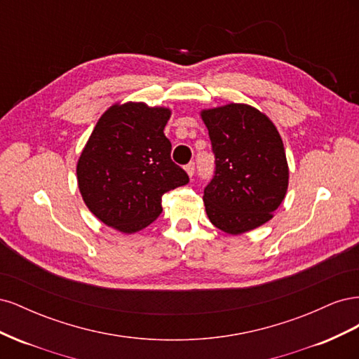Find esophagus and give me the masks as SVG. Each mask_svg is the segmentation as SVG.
Segmentation results:
<instances>
[{
  "label": "esophagus",
  "mask_w": 359,
  "mask_h": 359,
  "mask_svg": "<svg viewBox=\"0 0 359 359\" xmlns=\"http://www.w3.org/2000/svg\"><path fill=\"white\" fill-rule=\"evenodd\" d=\"M184 169H186V172L189 173V177L194 175V163L193 161L189 163V165H186V168H184Z\"/></svg>",
  "instance_id": "esophagus-1"
}]
</instances>
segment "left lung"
I'll list each match as a JSON object with an SVG mask.
<instances>
[{
	"instance_id": "8db88e82",
	"label": "left lung",
	"mask_w": 359,
	"mask_h": 359,
	"mask_svg": "<svg viewBox=\"0 0 359 359\" xmlns=\"http://www.w3.org/2000/svg\"><path fill=\"white\" fill-rule=\"evenodd\" d=\"M215 156L214 177L203 190L210 222L240 235L273 219L283 202L289 168L276 126L256 107L229 103L201 112Z\"/></svg>"
}]
</instances>
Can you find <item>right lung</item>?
I'll list each match as a JSON object with an SVG mask.
<instances>
[{"mask_svg": "<svg viewBox=\"0 0 359 359\" xmlns=\"http://www.w3.org/2000/svg\"><path fill=\"white\" fill-rule=\"evenodd\" d=\"M168 107L115 103L97 121L76 166L88 210L106 226L135 233L161 214V196L189 182L163 133Z\"/></svg>", "mask_w": 359, "mask_h": 359, "instance_id": "add662e5", "label": "right lung"}]
</instances>
